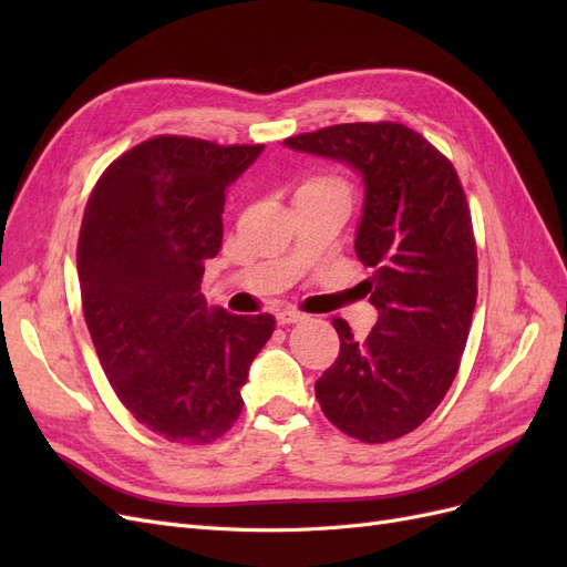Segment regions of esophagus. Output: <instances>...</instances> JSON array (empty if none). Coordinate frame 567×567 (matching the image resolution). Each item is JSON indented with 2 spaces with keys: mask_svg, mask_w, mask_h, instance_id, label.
<instances>
[{
  "mask_svg": "<svg viewBox=\"0 0 567 567\" xmlns=\"http://www.w3.org/2000/svg\"><path fill=\"white\" fill-rule=\"evenodd\" d=\"M307 317L302 315V312H296V310H281V312H277V321L281 323V326H286V323H298V321H305Z\"/></svg>",
  "mask_w": 567,
  "mask_h": 567,
  "instance_id": "obj_1",
  "label": "esophagus"
}]
</instances>
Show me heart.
Masks as SVG:
<instances>
[{"label":"heart","mask_w":567,"mask_h":567,"mask_svg":"<svg viewBox=\"0 0 567 567\" xmlns=\"http://www.w3.org/2000/svg\"><path fill=\"white\" fill-rule=\"evenodd\" d=\"M302 188H346L338 179H331V177H317V179H310L305 182Z\"/></svg>","instance_id":"heart-1"}]
</instances>
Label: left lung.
Instances as JSON below:
<instances>
[{
    "label": "left lung",
    "instance_id": "8db88e82",
    "mask_svg": "<svg viewBox=\"0 0 567 567\" xmlns=\"http://www.w3.org/2000/svg\"><path fill=\"white\" fill-rule=\"evenodd\" d=\"M284 146L348 165L364 182L354 252L373 267L364 286L379 321L359 342L333 319L340 354L315 392L346 435L398 440L447 394L475 310V238L456 169L398 123L333 125Z\"/></svg>",
    "mask_w": 567,
    "mask_h": 567
}]
</instances>
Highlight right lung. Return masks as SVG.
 I'll use <instances>...</instances> for the list:
<instances>
[{"mask_svg": "<svg viewBox=\"0 0 567 567\" xmlns=\"http://www.w3.org/2000/svg\"><path fill=\"white\" fill-rule=\"evenodd\" d=\"M262 148L156 136L111 163L84 208L78 279L99 362L130 414L169 442L229 431L277 323L208 307L200 293L227 188Z\"/></svg>", "mask_w": 567, "mask_h": 567, "instance_id": "right-lung-1", "label": "right lung"}]
</instances>
